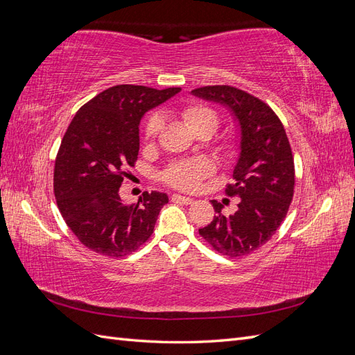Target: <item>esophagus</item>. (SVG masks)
Masks as SVG:
<instances>
[{
  "mask_svg": "<svg viewBox=\"0 0 355 355\" xmlns=\"http://www.w3.org/2000/svg\"><path fill=\"white\" fill-rule=\"evenodd\" d=\"M171 200L178 201V202H182V204H192V202H194V200H192V198L185 197V196H179V194L171 196Z\"/></svg>",
  "mask_w": 355,
  "mask_h": 355,
  "instance_id": "1",
  "label": "esophagus"
}]
</instances>
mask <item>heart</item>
<instances>
[{
	"instance_id": "heart-1",
	"label": "heart",
	"mask_w": 355,
	"mask_h": 355,
	"mask_svg": "<svg viewBox=\"0 0 355 355\" xmlns=\"http://www.w3.org/2000/svg\"><path fill=\"white\" fill-rule=\"evenodd\" d=\"M188 127L192 132H197L200 128H209L213 133L218 128L219 118L216 112L211 111L207 106L201 105H191L182 110L180 112ZM161 128V118L158 115H151L145 123L144 133L146 139H153L157 136ZM211 166L206 159H184L178 161V163L171 164L163 175L166 184L185 189V191H194L201 184V180L210 175Z\"/></svg>"
}]
</instances>
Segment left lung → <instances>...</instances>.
Returning <instances> with one entry per match:
<instances>
[{
    "instance_id": "1",
    "label": "left lung",
    "mask_w": 355,
    "mask_h": 355,
    "mask_svg": "<svg viewBox=\"0 0 355 355\" xmlns=\"http://www.w3.org/2000/svg\"><path fill=\"white\" fill-rule=\"evenodd\" d=\"M191 93L228 108L241 133L234 184L225 189L240 198L239 209L225 216L222 204L213 200L218 214L198 232L225 256L250 254L275 234L293 198L295 163L286 130L270 106L237 87L206 85Z\"/></svg>"
}]
</instances>
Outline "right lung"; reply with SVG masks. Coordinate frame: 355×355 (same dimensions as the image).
Masks as SVG:
<instances>
[{"instance_id": "add662e5", "label": "right lung", "mask_w": 355, "mask_h": 355, "mask_svg": "<svg viewBox=\"0 0 355 355\" xmlns=\"http://www.w3.org/2000/svg\"><path fill=\"white\" fill-rule=\"evenodd\" d=\"M180 90L114 85L75 114L56 155L53 188L63 220L90 250L123 257L154 232L167 194L144 192L125 206L120 187L137 159L142 116Z\"/></svg>"}]
</instances>
